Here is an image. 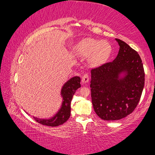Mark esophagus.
Segmentation results:
<instances>
[{
	"mask_svg": "<svg viewBox=\"0 0 155 155\" xmlns=\"http://www.w3.org/2000/svg\"><path fill=\"white\" fill-rule=\"evenodd\" d=\"M89 81V75L87 73H85V74H84L82 77V82L83 83H87Z\"/></svg>",
	"mask_w": 155,
	"mask_h": 155,
	"instance_id": "obj_1",
	"label": "esophagus"
}]
</instances>
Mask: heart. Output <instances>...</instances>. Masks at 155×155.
<instances>
[{
    "label": "heart",
    "instance_id": "obj_1",
    "mask_svg": "<svg viewBox=\"0 0 155 155\" xmlns=\"http://www.w3.org/2000/svg\"><path fill=\"white\" fill-rule=\"evenodd\" d=\"M110 46L105 41L87 39L77 47V52L82 57H90L89 62L91 65H98L105 61L110 53Z\"/></svg>",
    "mask_w": 155,
    "mask_h": 155
}]
</instances>
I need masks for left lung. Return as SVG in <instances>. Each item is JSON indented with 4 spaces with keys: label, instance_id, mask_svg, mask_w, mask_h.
<instances>
[{
    "label": "left lung",
    "instance_id": "obj_1",
    "mask_svg": "<svg viewBox=\"0 0 155 155\" xmlns=\"http://www.w3.org/2000/svg\"><path fill=\"white\" fill-rule=\"evenodd\" d=\"M120 50L111 62L91 70V96L94 109L104 120H118L134 111L144 86L145 73L137 51L115 39ZM124 72V78L119 74Z\"/></svg>",
    "mask_w": 155,
    "mask_h": 155
}]
</instances>
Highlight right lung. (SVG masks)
I'll use <instances>...</instances> for the list:
<instances>
[{
	"mask_svg": "<svg viewBox=\"0 0 155 155\" xmlns=\"http://www.w3.org/2000/svg\"><path fill=\"white\" fill-rule=\"evenodd\" d=\"M81 78L79 77H74L67 81L61 89V96L63 97V103L61 109L57 114L51 119H40L33 117L36 122L41 124L48 126V127H57L64 124L69 119L71 111V101L76 90L81 87Z\"/></svg>",
	"mask_w": 155,
	"mask_h": 155,
	"instance_id": "obj_1",
	"label": "right lung"
}]
</instances>
